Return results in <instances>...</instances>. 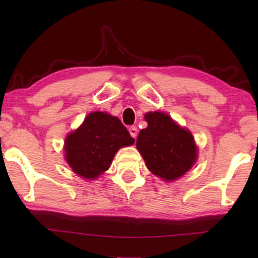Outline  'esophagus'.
Masks as SVG:
<instances>
[{"mask_svg":"<svg viewBox=\"0 0 258 258\" xmlns=\"http://www.w3.org/2000/svg\"><path fill=\"white\" fill-rule=\"evenodd\" d=\"M128 131H130L131 137L134 138V139H137V137H138V128H137V126H132V127L128 128Z\"/></svg>","mask_w":258,"mask_h":258,"instance_id":"1","label":"esophagus"}]
</instances>
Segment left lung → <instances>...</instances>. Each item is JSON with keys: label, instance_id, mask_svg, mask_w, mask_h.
<instances>
[{"label": "left lung", "instance_id": "left-lung-1", "mask_svg": "<svg viewBox=\"0 0 258 258\" xmlns=\"http://www.w3.org/2000/svg\"><path fill=\"white\" fill-rule=\"evenodd\" d=\"M148 127L140 131L137 148L149 171L165 181H174L197 160V146L189 130L164 112H148Z\"/></svg>", "mask_w": 258, "mask_h": 258}]
</instances>
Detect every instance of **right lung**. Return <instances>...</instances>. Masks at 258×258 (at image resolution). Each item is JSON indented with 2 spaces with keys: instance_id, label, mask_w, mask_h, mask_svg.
Listing matches in <instances>:
<instances>
[{
  "instance_id": "right-lung-1",
  "label": "right lung",
  "mask_w": 258,
  "mask_h": 258,
  "mask_svg": "<svg viewBox=\"0 0 258 258\" xmlns=\"http://www.w3.org/2000/svg\"><path fill=\"white\" fill-rule=\"evenodd\" d=\"M135 142L115 116L94 111L64 140V159L73 172L94 180L110 167L116 152Z\"/></svg>"
}]
</instances>
